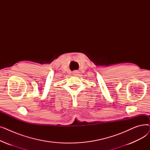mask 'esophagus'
<instances>
[{"instance_id": "obj_1", "label": "esophagus", "mask_w": 150, "mask_h": 150, "mask_svg": "<svg viewBox=\"0 0 150 150\" xmlns=\"http://www.w3.org/2000/svg\"><path fill=\"white\" fill-rule=\"evenodd\" d=\"M78 74H79V71H78V70H74L73 72V75L75 76L77 75Z\"/></svg>"}]
</instances>
